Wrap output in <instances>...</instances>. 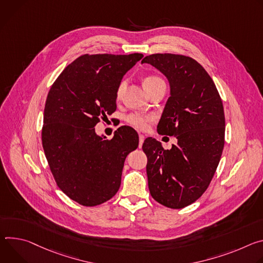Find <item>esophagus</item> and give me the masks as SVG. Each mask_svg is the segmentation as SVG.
<instances>
[{
	"mask_svg": "<svg viewBox=\"0 0 263 263\" xmlns=\"http://www.w3.org/2000/svg\"><path fill=\"white\" fill-rule=\"evenodd\" d=\"M144 139H145V137L143 135H139V147L140 148L142 147V144L144 142Z\"/></svg>",
	"mask_w": 263,
	"mask_h": 263,
	"instance_id": "esophagus-1",
	"label": "esophagus"
}]
</instances>
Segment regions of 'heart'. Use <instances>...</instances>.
<instances>
[{"mask_svg":"<svg viewBox=\"0 0 263 263\" xmlns=\"http://www.w3.org/2000/svg\"><path fill=\"white\" fill-rule=\"evenodd\" d=\"M164 82L160 77L156 76V75H147L146 77H145L143 79V85L145 87V90H148L151 89V87L159 84V83H162ZM125 84H126V81L125 79H122L118 86H117V90H116V96L117 98H119L122 93H123V90L125 87ZM155 118L154 116L152 115H142V114H129L127 117H126V122L132 125L133 127L137 128V129H140V130H146L149 125L154 122Z\"/></svg>","mask_w":263,"mask_h":263,"instance_id":"obj_1","label":"heart"}]
</instances>
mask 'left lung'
I'll list each match as a JSON object with an SVG mask.
<instances>
[{"instance_id":"1","label":"left lung","mask_w":263,"mask_h":263,"mask_svg":"<svg viewBox=\"0 0 263 263\" xmlns=\"http://www.w3.org/2000/svg\"><path fill=\"white\" fill-rule=\"evenodd\" d=\"M169 80L170 97L158 125L161 135L178 143L164 149L154 138L145 139L146 172L152 196L161 205L182 209L209 187L224 145V111L210 75L193 58L156 53L143 58Z\"/></svg>"}]
</instances>
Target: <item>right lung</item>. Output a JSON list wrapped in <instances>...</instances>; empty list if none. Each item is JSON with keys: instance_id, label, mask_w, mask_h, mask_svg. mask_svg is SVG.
Returning <instances> with one entry per match:
<instances>
[{"instance_id": "right-lung-1", "label": "right lung", "mask_w": 263, "mask_h": 263, "mask_svg": "<svg viewBox=\"0 0 263 263\" xmlns=\"http://www.w3.org/2000/svg\"><path fill=\"white\" fill-rule=\"evenodd\" d=\"M142 57L83 54L51 85L43 148L57 186L82 206L100 205L117 193L125 158L138 147L139 137L132 127H119L108 140L97 136L95 126L116 110L117 86Z\"/></svg>"}]
</instances>
